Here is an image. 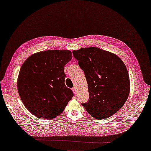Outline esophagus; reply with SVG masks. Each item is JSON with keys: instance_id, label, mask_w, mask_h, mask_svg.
Returning a JSON list of instances; mask_svg holds the SVG:
<instances>
[{"instance_id": "34e87169", "label": "esophagus", "mask_w": 151, "mask_h": 151, "mask_svg": "<svg viewBox=\"0 0 151 151\" xmlns=\"http://www.w3.org/2000/svg\"><path fill=\"white\" fill-rule=\"evenodd\" d=\"M72 91H73V92L74 94H76V88L75 87H73L72 88Z\"/></svg>"}]
</instances>
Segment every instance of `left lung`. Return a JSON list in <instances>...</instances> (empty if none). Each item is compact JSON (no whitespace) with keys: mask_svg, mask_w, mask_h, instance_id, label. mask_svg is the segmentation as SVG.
Instances as JSON below:
<instances>
[{"mask_svg":"<svg viewBox=\"0 0 151 151\" xmlns=\"http://www.w3.org/2000/svg\"><path fill=\"white\" fill-rule=\"evenodd\" d=\"M72 53L88 82L89 100L83 106L96 119L111 116L129 95V76L124 63L117 55L94 47Z\"/></svg>","mask_w":151,"mask_h":151,"instance_id":"8db88e82","label":"left lung"}]
</instances>
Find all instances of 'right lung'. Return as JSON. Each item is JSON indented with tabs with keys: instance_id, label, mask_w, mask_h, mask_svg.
<instances>
[{
	"instance_id": "right-lung-1",
	"label": "right lung",
	"mask_w": 151,
	"mask_h": 151,
	"mask_svg": "<svg viewBox=\"0 0 151 151\" xmlns=\"http://www.w3.org/2000/svg\"><path fill=\"white\" fill-rule=\"evenodd\" d=\"M71 59L68 50H48L31 55L22 65L17 89L23 104L35 116L52 119L73 96L65 85L64 66Z\"/></svg>"
}]
</instances>
